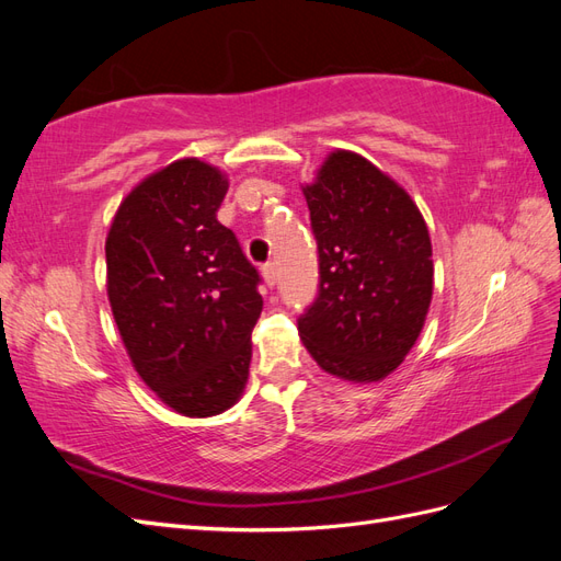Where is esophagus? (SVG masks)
Returning <instances> with one entry per match:
<instances>
[{"label": "esophagus", "instance_id": "esophagus-1", "mask_svg": "<svg viewBox=\"0 0 561 561\" xmlns=\"http://www.w3.org/2000/svg\"><path fill=\"white\" fill-rule=\"evenodd\" d=\"M262 278H264V283H266L268 287L276 285V280H278V268H276L274 262H266V264L262 266Z\"/></svg>", "mask_w": 561, "mask_h": 561}]
</instances>
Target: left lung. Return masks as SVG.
I'll list each match as a JSON object with an SVG mask.
<instances>
[{
	"mask_svg": "<svg viewBox=\"0 0 561 561\" xmlns=\"http://www.w3.org/2000/svg\"><path fill=\"white\" fill-rule=\"evenodd\" d=\"M318 243L320 285L299 336L328 375L371 383L412 351L433 299L431 233L412 196L348 149L301 186Z\"/></svg>",
	"mask_w": 561,
	"mask_h": 561,
	"instance_id": "left-lung-1",
	"label": "left lung"
}]
</instances>
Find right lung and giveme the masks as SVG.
Masks as SVG:
<instances>
[{
	"mask_svg": "<svg viewBox=\"0 0 561 561\" xmlns=\"http://www.w3.org/2000/svg\"><path fill=\"white\" fill-rule=\"evenodd\" d=\"M227 173L196 157L147 175L105 241L107 297L140 379L182 416L239 402L262 313L260 274L217 222Z\"/></svg>",
	"mask_w": 561,
	"mask_h": 561,
	"instance_id": "1",
	"label": "right lung"
}]
</instances>
